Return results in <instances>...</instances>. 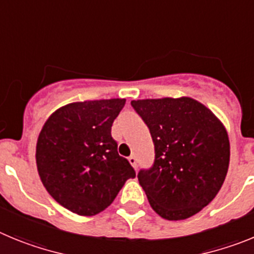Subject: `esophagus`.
<instances>
[{
	"instance_id": "obj_1",
	"label": "esophagus",
	"mask_w": 254,
	"mask_h": 254,
	"mask_svg": "<svg viewBox=\"0 0 254 254\" xmlns=\"http://www.w3.org/2000/svg\"><path fill=\"white\" fill-rule=\"evenodd\" d=\"M127 159H129V163L131 164V166L136 170V158H135V157H134V155H130Z\"/></svg>"
}]
</instances>
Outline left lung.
<instances>
[{"label":"left lung","instance_id":"obj_1","mask_svg":"<svg viewBox=\"0 0 254 254\" xmlns=\"http://www.w3.org/2000/svg\"><path fill=\"white\" fill-rule=\"evenodd\" d=\"M130 105L149 129L154 162L138 172L150 206L167 220L195 215L215 197L229 167L228 134L200 102L138 100Z\"/></svg>","mask_w":254,"mask_h":254}]
</instances>
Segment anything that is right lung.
<instances>
[{
    "label": "right lung",
    "instance_id": "right-lung-1",
    "mask_svg": "<svg viewBox=\"0 0 254 254\" xmlns=\"http://www.w3.org/2000/svg\"><path fill=\"white\" fill-rule=\"evenodd\" d=\"M124 105V99L69 104L50 116L39 134L36 166L43 185L62 206L78 215L104 211L125 181L135 177L111 136Z\"/></svg>",
    "mask_w": 254,
    "mask_h": 254
}]
</instances>
